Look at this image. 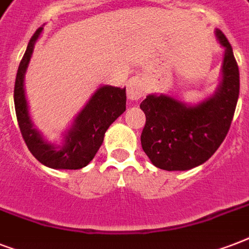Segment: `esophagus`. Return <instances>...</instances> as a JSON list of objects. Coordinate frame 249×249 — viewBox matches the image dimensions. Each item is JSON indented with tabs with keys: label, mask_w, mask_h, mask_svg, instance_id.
<instances>
[{
	"label": "esophagus",
	"mask_w": 249,
	"mask_h": 249,
	"mask_svg": "<svg viewBox=\"0 0 249 249\" xmlns=\"http://www.w3.org/2000/svg\"><path fill=\"white\" fill-rule=\"evenodd\" d=\"M146 93V90H144V86L142 85L138 79H132L129 80L128 86H126V94H128L129 99H132V101H137V99H140L142 98Z\"/></svg>",
	"instance_id": "esophagus-1"
}]
</instances>
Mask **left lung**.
<instances>
[{"instance_id":"1","label":"left lung","mask_w":249,"mask_h":249,"mask_svg":"<svg viewBox=\"0 0 249 249\" xmlns=\"http://www.w3.org/2000/svg\"><path fill=\"white\" fill-rule=\"evenodd\" d=\"M216 36L225 48L222 81L212 97L186 106L169 97H146L141 108L146 124L141 143L151 163L164 170H189L205 163L224 142L239 97V68L222 31Z\"/></svg>"}]
</instances>
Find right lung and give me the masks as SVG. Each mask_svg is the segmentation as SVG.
<instances>
[{"mask_svg":"<svg viewBox=\"0 0 249 249\" xmlns=\"http://www.w3.org/2000/svg\"><path fill=\"white\" fill-rule=\"evenodd\" d=\"M41 32L42 27L37 29L29 40L24 56L18 68L14 88L18 124L27 147L41 164L53 169H81L93 160L103 142L106 130L126 108V91L125 88L101 86L83 111L76 116L62 146L56 147L46 142L40 132L33 128L24 93L25 71Z\"/></svg>","mask_w":249,"mask_h":249,"instance_id":"obj_1","label":"right lung"}]
</instances>
